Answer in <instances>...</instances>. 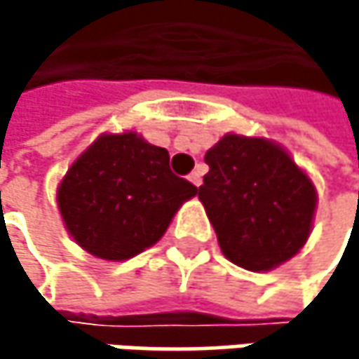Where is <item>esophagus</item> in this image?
I'll list each match as a JSON object with an SVG mask.
<instances>
[{
	"label": "esophagus",
	"instance_id": "34e87169",
	"mask_svg": "<svg viewBox=\"0 0 359 359\" xmlns=\"http://www.w3.org/2000/svg\"><path fill=\"white\" fill-rule=\"evenodd\" d=\"M189 180H191L195 187H199V184H201V170H193V172L189 175Z\"/></svg>",
	"mask_w": 359,
	"mask_h": 359
}]
</instances>
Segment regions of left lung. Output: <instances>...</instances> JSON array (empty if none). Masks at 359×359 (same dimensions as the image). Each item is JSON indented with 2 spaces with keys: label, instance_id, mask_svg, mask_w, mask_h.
<instances>
[{
  "label": "left lung",
  "instance_id": "1",
  "mask_svg": "<svg viewBox=\"0 0 359 359\" xmlns=\"http://www.w3.org/2000/svg\"><path fill=\"white\" fill-rule=\"evenodd\" d=\"M205 164L199 199L233 264L266 272L306 245L316 187L278 143L229 133L208 149Z\"/></svg>",
  "mask_w": 359,
  "mask_h": 359
}]
</instances>
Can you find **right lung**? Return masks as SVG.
<instances>
[{"instance_id":"1","label":"right lung","mask_w":359,"mask_h":359,"mask_svg":"<svg viewBox=\"0 0 359 359\" xmlns=\"http://www.w3.org/2000/svg\"><path fill=\"white\" fill-rule=\"evenodd\" d=\"M197 187L170 170L164 147L128 130L100 135L57 187L70 237L95 257L122 262L162 239Z\"/></svg>"}]
</instances>
